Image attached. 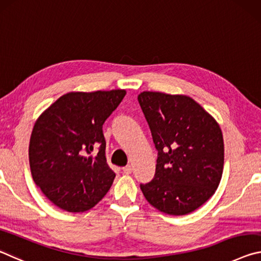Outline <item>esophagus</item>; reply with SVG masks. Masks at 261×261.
<instances>
[{
	"mask_svg": "<svg viewBox=\"0 0 261 261\" xmlns=\"http://www.w3.org/2000/svg\"><path fill=\"white\" fill-rule=\"evenodd\" d=\"M132 170H133V168H132V165H126V166H123V168H122L123 172L127 173V174H129L132 172Z\"/></svg>",
	"mask_w": 261,
	"mask_h": 261,
	"instance_id": "34e87169",
	"label": "esophagus"
}]
</instances>
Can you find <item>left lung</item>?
<instances>
[{
    "label": "left lung",
    "mask_w": 261,
    "mask_h": 261,
    "mask_svg": "<svg viewBox=\"0 0 261 261\" xmlns=\"http://www.w3.org/2000/svg\"><path fill=\"white\" fill-rule=\"evenodd\" d=\"M139 102L157 149L147 201L169 215H186L215 193L224 164L219 123L191 97L143 91Z\"/></svg>",
    "instance_id": "8db88e82"
}]
</instances>
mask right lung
Returning <instances> with one entry per match:
<instances>
[{
	"mask_svg": "<svg viewBox=\"0 0 261 261\" xmlns=\"http://www.w3.org/2000/svg\"><path fill=\"white\" fill-rule=\"evenodd\" d=\"M125 95V90L66 93L34 123L30 169L55 206L70 213L89 211L112 186L115 173L106 163L102 125ZM93 148L98 149L96 156Z\"/></svg>",
	"mask_w": 261,
	"mask_h": 261,
	"instance_id": "add662e5",
	"label": "right lung"
}]
</instances>
